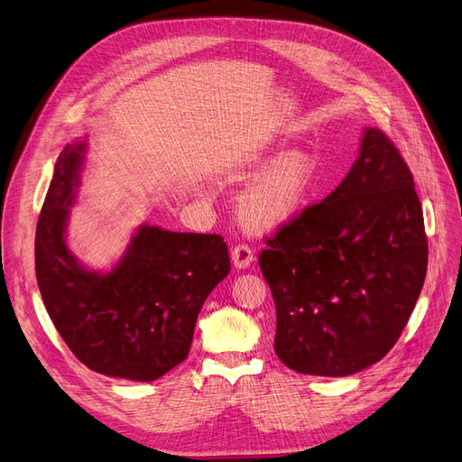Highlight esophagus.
I'll return each mask as SVG.
<instances>
[{"label":"esophagus","instance_id":"1","mask_svg":"<svg viewBox=\"0 0 462 462\" xmlns=\"http://www.w3.org/2000/svg\"><path fill=\"white\" fill-rule=\"evenodd\" d=\"M254 260V253L249 245L245 244H239L232 249V262L237 270H244V268H249V265L253 263Z\"/></svg>","mask_w":462,"mask_h":462}]
</instances>
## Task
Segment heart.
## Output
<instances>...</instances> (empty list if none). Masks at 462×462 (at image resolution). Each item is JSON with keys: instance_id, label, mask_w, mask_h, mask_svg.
<instances>
[{"instance_id": "1", "label": "heart", "mask_w": 462, "mask_h": 462, "mask_svg": "<svg viewBox=\"0 0 462 462\" xmlns=\"http://www.w3.org/2000/svg\"><path fill=\"white\" fill-rule=\"evenodd\" d=\"M319 164L307 152H288L249 185L241 215L256 228H270L292 218L310 199Z\"/></svg>"}]
</instances>
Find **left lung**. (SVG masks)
<instances>
[{
  "label": "left lung",
  "mask_w": 462,
  "mask_h": 462,
  "mask_svg": "<svg viewBox=\"0 0 462 462\" xmlns=\"http://www.w3.org/2000/svg\"><path fill=\"white\" fill-rule=\"evenodd\" d=\"M265 245L258 263L284 365L348 376L380 361L416 307L429 253L414 178L393 142L367 129L343 183Z\"/></svg>",
  "instance_id": "1"
}]
</instances>
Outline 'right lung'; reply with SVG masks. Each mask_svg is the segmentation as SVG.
<instances>
[{
	"mask_svg": "<svg viewBox=\"0 0 462 462\" xmlns=\"http://www.w3.org/2000/svg\"><path fill=\"white\" fill-rule=\"evenodd\" d=\"M84 142L67 143L37 221L35 273L44 307L84 365L152 382L187 357L211 290L230 273L225 237L143 225L108 273L82 268L65 244Z\"/></svg>",
	"mask_w": 462,
	"mask_h": 462,
	"instance_id": "right-lung-1",
	"label": "right lung"
}]
</instances>
